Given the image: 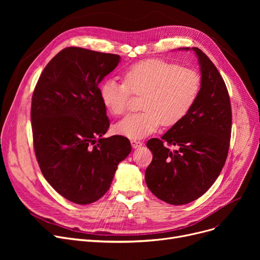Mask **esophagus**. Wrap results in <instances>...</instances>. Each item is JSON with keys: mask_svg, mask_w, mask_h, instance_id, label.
Segmentation results:
<instances>
[{"mask_svg": "<svg viewBox=\"0 0 260 260\" xmlns=\"http://www.w3.org/2000/svg\"><path fill=\"white\" fill-rule=\"evenodd\" d=\"M131 144L134 148H139L142 146V142L138 141V140H131Z\"/></svg>", "mask_w": 260, "mask_h": 260, "instance_id": "esophagus-1", "label": "esophagus"}]
</instances>
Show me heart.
Returning a JSON list of instances; mask_svg holds the SVG:
<instances>
[{"label": "heart", "instance_id": "b5f03b06", "mask_svg": "<svg viewBox=\"0 0 260 260\" xmlns=\"http://www.w3.org/2000/svg\"><path fill=\"white\" fill-rule=\"evenodd\" d=\"M201 88L199 74L161 59H151L132 65L124 73V82L108 79L100 86L104 106L114 115L128 108L132 93L140 95L142 112L119 121L115 132L136 140L158 129L162 123L171 126L179 122L195 104Z\"/></svg>", "mask_w": 260, "mask_h": 260}]
</instances>
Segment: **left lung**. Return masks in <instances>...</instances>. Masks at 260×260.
Here are the masks:
<instances>
[{"mask_svg": "<svg viewBox=\"0 0 260 260\" xmlns=\"http://www.w3.org/2000/svg\"><path fill=\"white\" fill-rule=\"evenodd\" d=\"M192 50L200 65L198 98L161 139L146 143L153 153L145 171L146 185L156 197L174 206L198 199L213 185L225 163L231 139L232 109L224 81L206 53L197 47ZM168 145L179 148L172 152Z\"/></svg>", "mask_w": 260, "mask_h": 260, "instance_id": "obj_1", "label": "left lung"}]
</instances>
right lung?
Here are the masks:
<instances>
[{
	"instance_id": "right-lung-1",
	"label": "right lung",
	"mask_w": 260,
	"mask_h": 260,
	"mask_svg": "<svg viewBox=\"0 0 260 260\" xmlns=\"http://www.w3.org/2000/svg\"><path fill=\"white\" fill-rule=\"evenodd\" d=\"M120 56L67 47L41 74L31 101L34 147L47 182L67 200L88 204L111 187L119 162L132 151L123 136L102 138L109 127L99 83Z\"/></svg>"
}]
</instances>
